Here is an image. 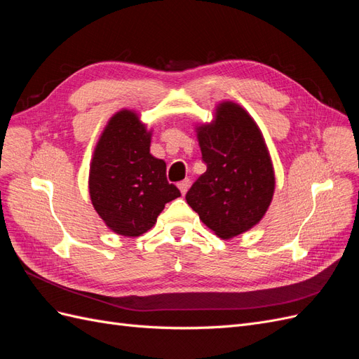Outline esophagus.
I'll list each match as a JSON object with an SVG mask.
<instances>
[{"instance_id":"34e87169","label":"esophagus","mask_w":359,"mask_h":359,"mask_svg":"<svg viewBox=\"0 0 359 359\" xmlns=\"http://www.w3.org/2000/svg\"><path fill=\"white\" fill-rule=\"evenodd\" d=\"M189 187H190V180H189V178H187V180H184V181H181V182H178V189H180V191H181L182 196H184V194L187 193Z\"/></svg>"}]
</instances>
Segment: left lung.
Masks as SVG:
<instances>
[{
    "label": "left lung",
    "instance_id": "1",
    "mask_svg": "<svg viewBox=\"0 0 359 359\" xmlns=\"http://www.w3.org/2000/svg\"><path fill=\"white\" fill-rule=\"evenodd\" d=\"M206 172L186 201L202 223L231 240L264 219L276 190V173L259 126L241 104L223 100L208 124H198Z\"/></svg>",
    "mask_w": 359,
    "mask_h": 359
}]
</instances>
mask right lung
<instances>
[{"mask_svg":"<svg viewBox=\"0 0 359 359\" xmlns=\"http://www.w3.org/2000/svg\"><path fill=\"white\" fill-rule=\"evenodd\" d=\"M153 130L133 109L114 114L97 140L88 177L91 203L116 235L136 238L148 232L181 196L166 180V163L149 153Z\"/></svg>","mask_w":359,"mask_h":359,"instance_id":"1","label":"right lung"}]
</instances>
